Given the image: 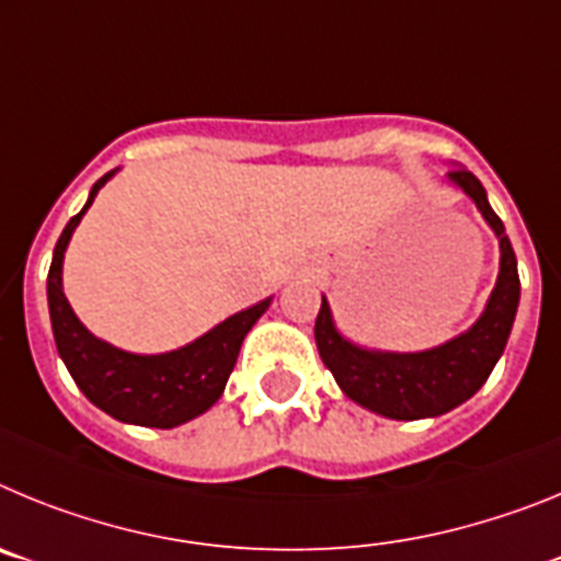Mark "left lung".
<instances>
[{
    "label": "left lung",
    "instance_id": "obj_1",
    "mask_svg": "<svg viewBox=\"0 0 561 561\" xmlns=\"http://www.w3.org/2000/svg\"><path fill=\"white\" fill-rule=\"evenodd\" d=\"M449 182L458 185L478 205L480 216L500 241L497 284H494L478 323L438 348L419 351V354H393V351H368L345 340L336 331L325 297L320 314H317V351H320L325 368L334 374L342 393L385 419H435V415H444L463 404L466 399H472L503 356L505 342L512 334L514 314H517V255L505 236L503 221L492 210L483 185L472 171L453 168Z\"/></svg>",
    "mask_w": 561,
    "mask_h": 561
}]
</instances>
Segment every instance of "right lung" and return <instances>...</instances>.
Here are the masks:
<instances>
[{
  "mask_svg": "<svg viewBox=\"0 0 561 561\" xmlns=\"http://www.w3.org/2000/svg\"><path fill=\"white\" fill-rule=\"evenodd\" d=\"M112 176L114 171H108L92 185L83 210L67 221L56 250H53V264H49L47 275L53 336H56L58 356L67 365L69 376L76 379L81 393L95 408L117 421L137 424V427H180L221 399L227 379L236 368L241 342L257 323V317L270 309L272 300L266 297L261 304L227 317L225 323L202 334L199 340L187 342L185 348L168 351V354H128V351L98 340L69 306L61 286V270L69 238L81 225L89 205L95 202L98 191Z\"/></svg>",
  "mask_w": 561,
  "mask_h": 561,
  "instance_id": "right-lung-1",
  "label": "right lung"
}]
</instances>
